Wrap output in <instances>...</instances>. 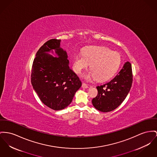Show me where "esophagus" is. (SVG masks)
Returning a JSON list of instances; mask_svg holds the SVG:
<instances>
[{
    "instance_id": "obj_1",
    "label": "esophagus",
    "mask_w": 157,
    "mask_h": 157,
    "mask_svg": "<svg viewBox=\"0 0 157 157\" xmlns=\"http://www.w3.org/2000/svg\"><path fill=\"white\" fill-rule=\"evenodd\" d=\"M82 87L84 88V89H87V88H89V86L87 84L83 83L82 84Z\"/></svg>"
}]
</instances>
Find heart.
<instances>
[{"label":"heart","instance_id":"b5f03b06","mask_svg":"<svg viewBox=\"0 0 157 157\" xmlns=\"http://www.w3.org/2000/svg\"><path fill=\"white\" fill-rule=\"evenodd\" d=\"M120 63V55L103 46L88 47L82 55H76L73 59V68L77 74L82 73L90 64L91 71L84 75L88 80L97 78L99 81H105L110 78L117 72Z\"/></svg>","mask_w":157,"mask_h":157}]
</instances>
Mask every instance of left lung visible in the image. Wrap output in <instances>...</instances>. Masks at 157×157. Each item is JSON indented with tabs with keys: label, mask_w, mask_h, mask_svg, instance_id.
Returning a JSON list of instances; mask_svg holds the SVG:
<instances>
[{
	"label": "left lung",
	"mask_w": 157,
	"mask_h": 157,
	"mask_svg": "<svg viewBox=\"0 0 157 157\" xmlns=\"http://www.w3.org/2000/svg\"><path fill=\"white\" fill-rule=\"evenodd\" d=\"M132 82V65L126 62L113 79L96 87L98 94L92 101L94 106L104 113L114 110L125 99L131 89Z\"/></svg>",
	"instance_id": "1"
}]
</instances>
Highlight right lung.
Returning <instances> with one entry per match:
<instances>
[{"label":"right lung","instance_id":"right-lung-1","mask_svg":"<svg viewBox=\"0 0 157 157\" xmlns=\"http://www.w3.org/2000/svg\"><path fill=\"white\" fill-rule=\"evenodd\" d=\"M61 40L51 39L36 53L33 63L31 82L42 102L55 111L68 106L82 86L76 74L69 67L68 55L60 47ZM55 50L58 57L47 53Z\"/></svg>","mask_w":157,"mask_h":157}]
</instances>
